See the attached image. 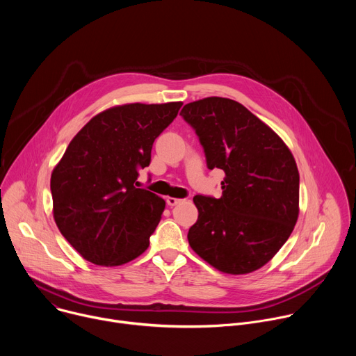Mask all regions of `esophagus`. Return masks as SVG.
Masks as SVG:
<instances>
[{
    "label": "esophagus",
    "mask_w": 356,
    "mask_h": 356,
    "mask_svg": "<svg viewBox=\"0 0 356 356\" xmlns=\"http://www.w3.org/2000/svg\"><path fill=\"white\" fill-rule=\"evenodd\" d=\"M166 202H168V206L175 207V206L179 204V202H181V200H180V198H175V197H168V198H166Z\"/></svg>",
    "instance_id": "1"
}]
</instances>
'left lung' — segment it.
<instances>
[{"label": "left lung", "instance_id": "8db88e82", "mask_svg": "<svg viewBox=\"0 0 356 356\" xmlns=\"http://www.w3.org/2000/svg\"><path fill=\"white\" fill-rule=\"evenodd\" d=\"M207 168L225 173L222 195H194L197 222L187 239L200 258L229 275L266 265L298 217V170L290 149L242 104L209 97L183 107Z\"/></svg>", "mask_w": 356, "mask_h": 356}]
</instances>
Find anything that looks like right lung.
<instances>
[{
  "instance_id": "obj_1",
  "label": "right lung",
  "mask_w": 356,
  "mask_h": 356,
  "mask_svg": "<svg viewBox=\"0 0 356 356\" xmlns=\"http://www.w3.org/2000/svg\"><path fill=\"white\" fill-rule=\"evenodd\" d=\"M183 103L125 104L91 118L72 139L50 177L54 217L80 255L124 265L147 249L166 202L138 187L152 145Z\"/></svg>"
}]
</instances>
